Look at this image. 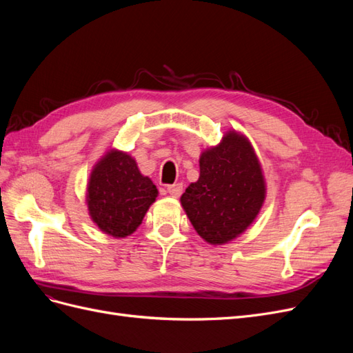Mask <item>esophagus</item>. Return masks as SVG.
I'll return each mask as SVG.
<instances>
[{
    "instance_id": "34e87169",
    "label": "esophagus",
    "mask_w": 353,
    "mask_h": 353,
    "mask_svg": "<svg viewBox=\"0 0 353 353\" xmlns=\"http://www.w3.org/2000/svg\"><path fill=\"white\" fill-rule=\"evenodd\" d=\"M168 193L172 197H179L181 194H183V184L168 185Z\"/></svg>"
}]
</instances>
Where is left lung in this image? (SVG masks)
Here are the masks:
<instances>
[{
  "label": "left lung",
  "mask_w": 353,
  "mask_h": 353,
  "mask_svg": "<svg viewBox=\"0 0 353 353\" xmlns=\"http://www.w3.org/2000/svg\"><path fill=\"white\" fill-rule=\"evenodd\" d=\"M200 176L181 196L199 236L223 244L245 231L265 200L259 160L245 137L230 131L222 143L200 156Z\"/></svg>",
  "instance_id": "8db88e82"
}]
</instances>
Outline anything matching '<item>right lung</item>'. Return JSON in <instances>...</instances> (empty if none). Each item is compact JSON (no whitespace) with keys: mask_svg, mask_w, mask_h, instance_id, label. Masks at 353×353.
<instances>
[{"mask_svg":"<svg viewBox=\"0 0 353 353\" xmlns=\"http://www.w3.org/2000/svg\"><path fill=\"white\" fill-rule=\"evenodd\" d=\"M156 197V185L140 174L130 154L110 150L92 169L88 210L97 227L112 237L132 234Z\"/></svg>","mask_w":353,"mask_h":353,"instance_id":"1","label":"right lung"}]
</instances>
